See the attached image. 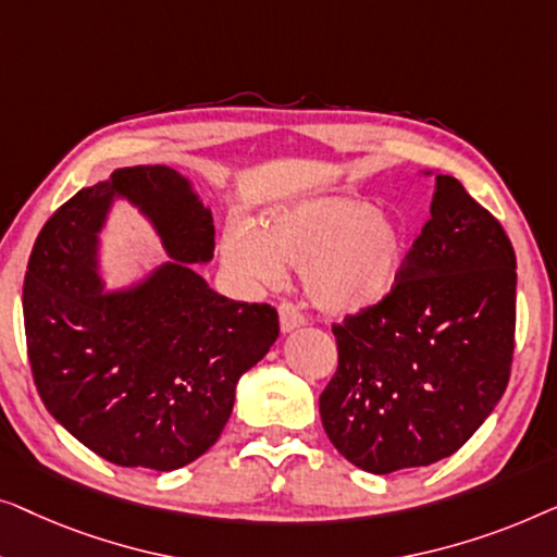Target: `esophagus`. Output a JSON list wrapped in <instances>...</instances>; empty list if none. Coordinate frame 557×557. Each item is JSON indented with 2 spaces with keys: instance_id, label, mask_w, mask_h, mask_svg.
<instances>
[{
  "instance_id": "obj_1",
  "label": "esophagus",
  "mask_w": 557,
  "mask_h": 557,
  "mask_svg": "<svg viewBox=\"0 0 557 557\" xmlns=\"http://www.w3.org/2000/svg\"><path fill=\"white\" fill-rule=\"evenodd\" d=\"M305 325V315L295 308L293 302H282L280 305V327L282 333H293L297 327Z\"/></svg>"
}]
</instances>
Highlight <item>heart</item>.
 <instances>
[{"label": "heart", "instance_id": "b5f03b06", "mask_svg": "<svg viewBox=\"0 0 557 557\" xmlns=\"http://www.w3.org/2000/svg\"><path fill=\"white\" fill-rule=\"evenodd\" d=\"M406 257L404 226L354 197L287 203L270 211L262 232L237 224L222 239V260L239 280L277 285L293 264L315 308L333 315H354L394 293Z\"/></svg>", "mask_w": 557, "mask_h": 557}]
</instances>
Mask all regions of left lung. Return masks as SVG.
I'll return each mask as SVG.
<instances>
[{
	"instance_id": "8db88e82",
	"label": "left lung",
	"mask_w": 557,
	"mask_h": 557,
	"mask_svg": "<svg viewBox=\"0 0 557 557\" xmlns=\"http://www.w3.org/2000/svg\"><path fill=\"white\" fill-rule=\"evenodd\" d=\"M515 268L503 224L438 174L394 293L333 325L338 371L320 419L350 465L371 474L434 465L482 426L510 381Z\"/></svg>"
}]
</instances>
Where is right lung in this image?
<instances>
[{
    "label": "right lung",
    "mask_w": 557,
    "mask_h": 557,
    "mask_svg": "<svg viewBox=\"0 0 557 557\" xmlns=\"http://www.w3.org/2000/svg\"><path fill=\"white\" fill-rule=\"evenodd\" d=\"M115 198L152 222L172 260L106 290L97 234ZM211 257V211L169 166L115 169L42 226L22 289L29 366L45 409L98 457L159 472L199 459L242 373L277 341L275 308L230 300L191 268Z\"/></svg>",
    "instance_id": "right-lung-1"
}]
</instances>
